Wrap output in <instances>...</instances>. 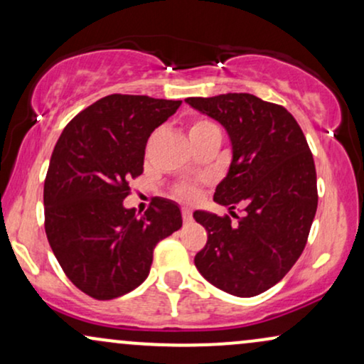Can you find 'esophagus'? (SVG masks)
<instances>
[{
    "mask_svg": "<svg viewBox=\"0 0 364 364\" xmlns=\"http://www.w3.org/2000/svg\"><path fill=\"white\" fill-rule=\"evenodd\" d=\"M181 213H183V220H185V222H190V220H191V212H190V208H183Z\"/></svg>",
    "mask_w": 364,
    "mask_h": 364,
    "instance_id": "34e87169",
    "label": "esophagus"
}]
</instances>
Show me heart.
<instances>
[{
    "instance_id": "obj_1",
    "label": "heart",
    "mask_w": 364,
    "mask_h": 364,
    "mask_svg": "<svg viewBox=\"0 0 364 364\" xmlns=\"http://www.w3.org/2000/svg\"><path fill=\"white\" fill-rule=\"evenodd\" d=\"M210 129H217V127L213 125V124H210V122H207V120H200V122H195V124L191 125L190 134L203 132V130H210ZM195 193H196V190H195L193 186H190V185L181 186L178 190V195L183 196V198H193Z\"/></svg>"
}]
</instances>
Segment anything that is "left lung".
Returning <instances> with one entry per match:
<instances>
[{
	"label": "left lung",
	"instance_id": "obj_1",
	"mask_svg": "<svg viewBox=\"0 0 364 364\" xmlns=\"http://www.w3.org/2000/svg\"><path fill=\"white\" fill-rule=\"evenodd\" d=\"M201 115L225 129L230 164L213 201L244 217L232 224L207 210L193 218L208 240L195 256L201 277L230 295L256 296L269 290L304 251L315 212L317 174L300 125L287 108L249 93L186 98Z\"/></svg>",
	"mask_w": 364,
	"mask_h": 364
}]
</instances>
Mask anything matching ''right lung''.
<instances>
[{
    "label": "right lung",
    "instance_id": "1",
    "mask_svg": "<svg viewBox=\"0 0 364 364\" xmlns=\"http://www.w3.org/2000/svg\"><path fill=\"white\" fill-rule=\"evenodd\" d=\"M181 100L110 95L69 122L52 152L46 234L65 277L96 300H112L147 278L159 240L181 229L179 205L156 198L142 217L125 208L129 179L144 173L151 134Z\"/></svg>",
    "mask_w": 364,
    "mask_h": 364
}]
</instances>
